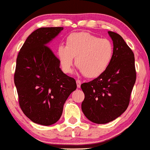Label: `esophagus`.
<instances>
[{
	"label": "esophagus",
	"mask_w": 150,
	"mask_h": 150,
	"mask_svg": "<svg viewBox=\"0 0 150 150\" xmlns=\"http://www.w3.org/2000/svg\"><path fill=\"white\" fill-rule=\"evenodd\" d=\"M76 84H77V88H80L81 84V81L80 80H79V79H78V80L76 81Z\"/></svg>",
	"instance_id": "34e87169"
}]
</instances>
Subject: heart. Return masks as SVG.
I'll return each instance as SVG.
<instances>
[{
	"label": "heart",
	"mask_w": 150,
	"mask_h": 150,
	"mask_svg": "<svg viewBox=\"0 0 150 150\" xmlns=\"http://www.w3.org/2000/svg\"><path fill=\"white\" fill-rule=\"evenodd\" d=\"M114 47L109 39L100 38L85 32L70 34L66 46H59L57 56L62 70L72 71L74 57L75 65L83 75L93 79L102 75L112 60Z\"/></svg>",
	"instance_id": "1"
}]
</instances>
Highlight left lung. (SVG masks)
<instances>
[{
    "label": "left lung",
    "mask_w": 150,
    "mask_h": 150,
    "mask_svg": "<svg viewBox=\"0 0 150 150\" xmlns=\"http://www.w3.org/2000/svg\"><path fill=\"white\" fill-rule=\"evenodd\" d=\"M113 41L112 60L102 75L81 85L84 93L81 109L97 124L115 120L127 109L136 81L134 55L121 35L108 32Z\"/></svg>",
    "instance_id": "8db88e82"
}]
</instances>
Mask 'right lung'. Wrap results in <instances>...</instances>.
<instances>
[{"mask_svg": "<svg viewBox=\"0 0 150 150\" xmlns=\"http://www.w3.org/2000/svg\"><path fill=\"white\" fill-rule=\"evenodd\" d=\"M62 27L34 31L21 47L16 59L14 83L21 109L30 120L51 125L60 118L63 105L76 81L62 72L59 59L47 44Z\"/></svg>", "mask_w": 150, "mask_h": 150, "instance_id": "obj_1", "label": "right lung"}]
</instances>
